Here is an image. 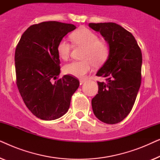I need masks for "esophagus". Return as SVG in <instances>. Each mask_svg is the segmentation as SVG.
<instances>
[{
	"label": "esophagus",
	"instance_id": "1",
	"mask_svg": "<svg viewBox=\"0 0 160 160\" xmlns=\"http://www.w3.org/2000/svg\"><path fill=\"white\" fill-rule=\"evenodd\" d=\"M86 82V80L85 79H80L79 80V82H80V84H84V83Z\"/></svg>",
	"mask_w": 160,
	"mask_h": 160
}]
</instances>
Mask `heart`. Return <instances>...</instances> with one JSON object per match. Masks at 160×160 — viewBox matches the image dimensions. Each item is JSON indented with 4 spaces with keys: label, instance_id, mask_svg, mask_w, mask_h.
<instances>
[{
    "label": "heart",
    "instance_id": "obj_1",
    "mask_svg": "<svg viewBox=\"0 0 160 160\" xmlns=\"http://www.w3.org/2000/svg\"><path fill=\"white\" fill-rule=\"evenodd\" d=\"M74 44L85 48L82 61H73L64 66V72L68 75L83 78L92 69L93 63L100 65L108 58L109 47L105 41H100L95 32L87 28H82L71 34ZM72 46L68 41H60L58 46L59 56L66 60L71 55Z\"/></svg>",
    "mask_w": 160,
    "mask_h": 160
}]
</instances>
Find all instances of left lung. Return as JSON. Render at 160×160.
<instances>
[{"instance_id":"8db88e82","label":"left lung","mask_w":160,"mask_h":160,"mask_svg":"<svg viewBox=\"0 0 160 160\" xmlns=\"http://www.w3.org/2000/svg\"><path fill=\"white\" fill-rule=\"evenodd\" d=\"M108 44L109 54L96 76L98 94L92 100L94 114L106 124L122 121L132 110L141 83L142 54L132 34L113 22L89 23Z\"/></svg>"}]
</instances>
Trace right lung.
<instances>
[{
    "mask_svg": "<svg viewBox=\"0 0 160 160\" xmlns=\"http://www.w3.org/2000/svg\"><path fill=\"white\" fill-rule=\"evenodd\" d=\"M72 24L43 22L30 26L15 50L17 85L28 108L36 117L51 121L62 117L79 86L77 78L60 73L58 46L75 30Z\"/></svg>",
    "mask_w": 160,
    "mask_h": 160,
    "instance_id": "1",
    "label": "right lung"
}]
</instances>
